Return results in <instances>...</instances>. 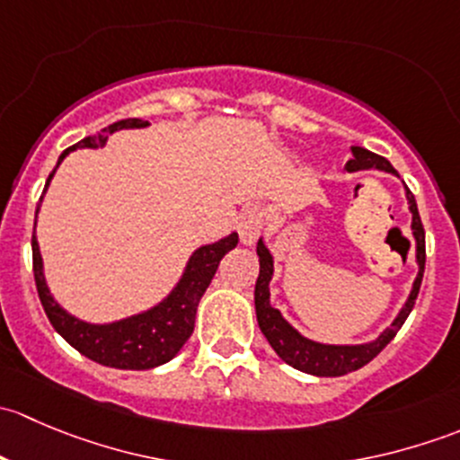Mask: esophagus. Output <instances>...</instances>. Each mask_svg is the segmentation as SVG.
<instances>
[{"instance_id": "34e87169", "label": "esophagus", "mask_w": 460, "mask_h": 460, "mask_svg": "<svg viewBox=\"0 0 460 460\" xmlns=\"http://www.w3.org/2000/svg\"><path fill=\"white\" fill-rule=\"evenodd\" d=\"M264 216H267V213H264V208L260 207V204H252V207L244 208L238 222L240 243L247 244V247H252V244L256 243L260 231H262Z\"/></svg>"}]
</instances>
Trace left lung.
<instances>
[{
	"label": "left lung",
	"instance_id": "1",
	"mask_svg": "<svg viewBox=\"0 0 460 460\" xmlns=\"http://www.w3.org/2000/svg\"><path fill=\"white\" fill-rule=\"evenodd\" d=\"M351 157L345 164V169L349 173H356V171H367V169H378L387 171V173H396L392 164H389L385 157L376 155V153L367 151L363 146H351ZM407 202H410L411 211V234L416 238V262H419V276H416L414 285H411L410 298L405 300L402 309L398 312V316L394 318V323L380 333L378 338L372 342H365V345H323V342L309 341L303 333L296 332L282 314L278 312L276 307H271V294H269V282H271L273 276V258L269 253V249L264 247L262 238L258 240V258H260V273L256 280V316L260 332L264 333V338L269 341V345L273 347L278 356L285 360L287 365H291L294 369H300L305 374L312 376H345L349 372H356V369L365 367L369 360H374L385 347L392 342V338L396 336L398 329L402 327L410 312L414 309L416 296H419L420 282H423V271H425V229L423 222H420L419 207H416L414 196H411L410 189L405 187Z\"/></svg>",
	"mask_w": 460,
	"mask_h": 460
}]
</instances>
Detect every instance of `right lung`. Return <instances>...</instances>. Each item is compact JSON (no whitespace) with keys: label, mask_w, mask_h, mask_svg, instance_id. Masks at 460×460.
Instances as JSON below:
<instances>
[{"label":"right lung","mask_w":460,"mask_h":460,"mask_svg":"<svg viewBox=\"0 0 460 460\" xmlns=\"http://www.w3.org/2000/svg\"><path fill=\"white\" fill-rule=\"evenodd\" d=\"M144 127H148V122H144L140 118H128L113 122L111 127L102 128L97 136H88L84 140L73 144L71 148H66L59 155L58 166L75 148H100L109 140L111 133L122 131V128ZM58 166H55L53 173L46 180L44 193L49 189ZM37 213H40V207L35 211V220ZM235 244H238V234H229L226 238L217 240V243L204 244V247L196 249L193 256L189 258L187 269H184L180 282L160 305H155V307L146 309L142 314H136V316L115 320V323L109 324L84 323V320L64 312L55 303V298L49 291V285H46L44 262H41L40 244H37L35 235H32V273H35V285L41 300V307H44L46 316H49L55 332L68 345L75 347L86 358L106 365V367L153 369L157 365L169 363L182 349L184 342L189 341V336L193 333V324H196L198 303H200L207 287L211 285L220 260Z\"/></svg>","instance_id":"obj_1"}]
</instances>
